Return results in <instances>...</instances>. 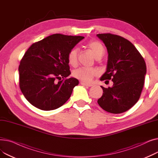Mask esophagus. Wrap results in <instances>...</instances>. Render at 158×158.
Wrapping results in <instances>:
<instances>
[{"label":"esophagus","instance_id":"1","mask_svg":"<svg viewBox=\"0 0 158 158\" xmlns=\"http://www.w3.org/2000/svg\"><path fill=\"white\" fill-rule=\"evenodd\" d=\"M81 84L82 85H83V86H93L92 84H88V83H86V82H82V81H81Z\"/></svg>","mask_w":158,"mask_h":158}]
</instances>
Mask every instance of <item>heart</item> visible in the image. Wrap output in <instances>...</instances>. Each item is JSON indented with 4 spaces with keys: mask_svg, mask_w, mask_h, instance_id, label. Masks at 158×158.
I'll return each instance as SVG.
<instances>
[{
    "mask_svg": "<svg viewBox=\"0 0 158 158\" xmlns=\"http://www.w3.org/2000/svg\"><path fill=\"white\" fill-rule=\"evenodd\" d=\"M87 47L92 52L96 59H101L104 54V48L102 45L98 41H91L87 45ZM78 49L73 48L69 51L67 56V60L70 65L76 66L77 63ZM99 72L97 69L81 67L73 71L72 75L74 77L84 82H88L97 76Z\"/></svg>",
    "mask_w": 158,
    "mask_h": 158,
    "instance_id": "heart-1",
    "label": "heart"
}]
</instances>
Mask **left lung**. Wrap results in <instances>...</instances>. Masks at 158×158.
<instances>
[{
	"instance_id": "left-lung-1",
	"label": "left lung",
	"mask_w": 158,
	"mask_h": 158,
	"mask_svg": "<svg viewBox=\"0 0 158 158\" xmlns=\"http://www.w3.org/2000/svg\"><path fill=\"white\" fill-rule=\"evenodd\" d=\"M97 36L103 41L108 52L106 71L100 80L111 79L113 82L111 87L101 86L104 93L97 102L109 113H123L139 100L147 72L145 60L126 38L110 33Z\"/></svg>"
}]
</instances>
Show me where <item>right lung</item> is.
<instances>
[{
	"instance_id": "obj_1",
	"label": "right lung",
	"mask_w": 158,
	"mask_h": 158,
	"mask_svg": "<svg viewBox=\"0 0 158 158\" xmlns=\"http://www.w3.org/2000/svg\"><path fill=\"white\" fill-rule=\"evenodd\" d=\"M84 36L54 34L33 44L19 65V86L24 97L37 108L51 111L63 106L79 85L67 60L69 51Z\"/></svg>"
}]
</instances>
